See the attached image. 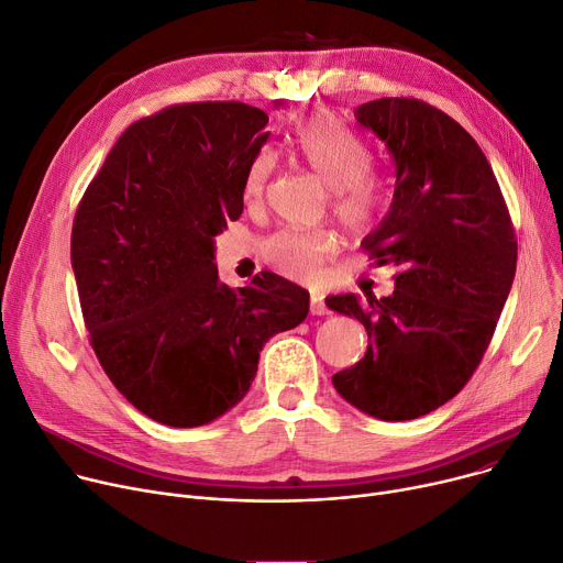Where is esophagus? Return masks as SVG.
I'll use <instances>...</instances> for the list:
<instances>
[{
	"mask_svg": "<svg viewBox=\"0 0 563 563\" xmlns=\"http://www.w3.org/2000/svg\"><path fill=\"white\" fill-rule=\"evenodd\" d=\"M309 311H311V316H327L329 313V309H327V305L322 300V295H311Z\"/></svg>",
	"mask_w": 563,
	"mask_h": 563,
	"instance_id": "1",
	"label": "esophagus"
}]
</instances>
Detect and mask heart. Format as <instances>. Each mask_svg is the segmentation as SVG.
I'll list each match as a JSON object with an SVG mask.
<instances>
[{"instance_id":"obj_1","label":"heart","mask_w":563,"mask_h":563,"mask_svg":"<svg viewBox=\"0 0 563 563\" xmlns=\"http://www.w3.org/2000/svg\"><path fill=\"white\" fill-rule=\"evenodd\" d=\"M290 150L302 165L332 190V211L339 222L358 234L373 227L390 207V181L371 170V147L341 122L316 115L297 124ZM277 170L273 150H258L245 170L243 202L261 209L268 184ZM339 254V239L332 231L282 229L261 245V256L286 279L313 284L322 277L327 263Z\"/></svg>"}]
</instances>
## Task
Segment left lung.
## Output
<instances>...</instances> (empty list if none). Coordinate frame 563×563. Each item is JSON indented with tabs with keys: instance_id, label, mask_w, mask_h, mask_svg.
<instances>
[{
	"instance_id": "left-lung-1",
	"label": "left lung",
	"mask_w": 563,
	"mask_h": 563,
	"mask_svg": "<svg viewBox=\"0 0 563 563\" xmlns=\"http://www.w3.org/2000/svg\"><path fill=\"white\" fill-rule=\"evenodd\" d=\"M356 122L384 141L395 192L361 247L398 268L395 290L327 297L354 316L368 350L334 386L379 420H413L466 386L493 339L516 275L518 245L490 165L468 131L413 97L361 104Z\"/></svg>"
}]
</instances>
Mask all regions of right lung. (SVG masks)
<instances>
[{
	"instance_id": "1",
	"label": "right lung",
	"mask_w": 563,
	"mask_h": 563,
	"mask_svg": "<svg viewBox=\"0 0 563 563\" xmlns=\"http://www.w3.org/2000/svg\"><path fill=\"white\" fill-rule=\"evenodd\" d=\"M266 124L243 102L163 109L124 129L79 202L70 256L90 345L161 424L200 427L239 405L266 341L309 313L297 284L266 271L234 290L213 263Z\"/></svg>"
}]
</instances>
